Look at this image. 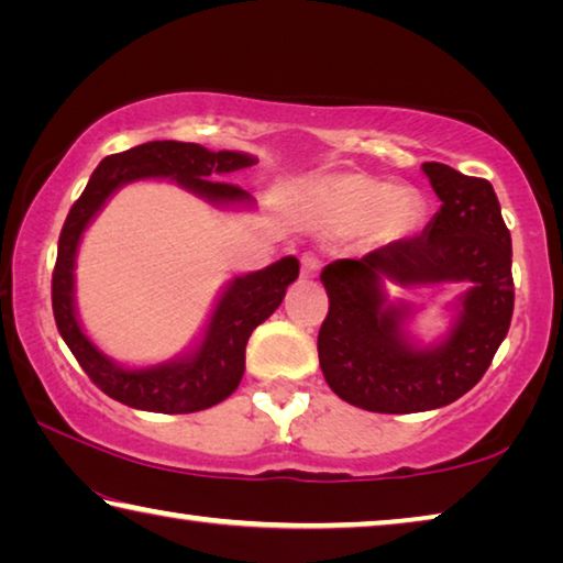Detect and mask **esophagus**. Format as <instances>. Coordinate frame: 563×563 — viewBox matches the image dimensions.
Here are the masks:
<instances>
[{
    "label": "esophagus",
    "mask_w": 563,
    "mask_h": 563,
    "mask_svg": "<svg viewBox=\"0 0 563 563\" xmlns=\"http://www.w3.org/2000/svg\"><path fill=\"white\" fill-rule=\"evenodd\" d=\"M302 278H318V273L322 268V261L316 253H305L302 255Z\"/></svg>",
    "instance_id": "esophagus-1"
}]
</instances>
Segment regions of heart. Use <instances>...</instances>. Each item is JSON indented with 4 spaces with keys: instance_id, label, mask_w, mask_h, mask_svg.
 Segmentation results:
<instances>
[{
    "instance_id": "1",
    "label": "heart",
    "mask_w": 563,
    "mask_h": 563,
    "mask_svg": "<svg viewBox=\"0 0 563 563\" xmlns=\"http://www.w3.org/2000/svg\"><path fill=\"white\" fill-rule=\"evenodd\" d=\"M312 208L320 223L332 231L350 233L373 225V233L383 241L407 235L422 213V203L412 190H397L393 184L362 174L322 180L312 194Z\"/></svg>"
}]
</instances>
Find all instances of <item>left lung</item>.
I'll return each mask as SVG.
<instances>
[{"mask_svg": "<svg viewBox=\"0 0 563 563\" xmlns=\"http://www.w3.org/2000/svg\"><path fill=\"white\" fill-rule=\"evenodd\" d=\"M442 208L422 235L362 258L325 265L330 310L318 335L332 393L367 412H427L479 383L507 338L514 312L511 235L487 178L424 164ZM383 279L404 284L470 282L463 312L442 346L417 351L401 335L404 311L387 306Z\"/></svg>", "mask_w": 563, "mask_h": 563, "instance_id": "1", "label": "left lung"}]
</instances>
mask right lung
<instances>
[{
  "label": "right lung",
  "mask_w": 563,
  "mask_h": 563,
  "mask_svg": "<svg viewBox=\"0 0 563 563\" xmlns=\"http://www.w3.org/2000/svg\"><path fill=\"white\" fill-rule=\"evenodd\" d=\"M255 158L235 151H208L184 141H148L121 154H111L93 170L84 194L66 216L56 265L52 273V308L62 338L84 373L103 395L146 412L186 415L223 402L235 393L245 373V345L251 332L268 320L298 278V258H280L268 268L235 278L223 292L208 322L203 342L194 355L166 365L126 369L91 345L74 312V261L84 228L119 186L139 178H170L213 203H251L241 186L216 176L253 166Z\"/></svg>",
  "instance_id": "right-lung-1"
}]
</instances>
